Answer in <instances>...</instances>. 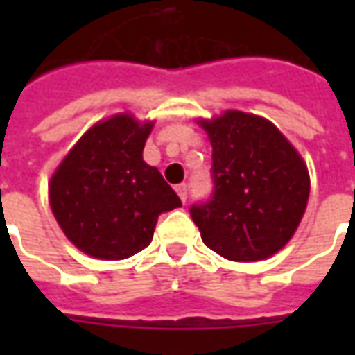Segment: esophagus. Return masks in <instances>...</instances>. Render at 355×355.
Returning <instances> with one entry per match:
<instances>
[{
	"mask_svg": "<svg viewBox=\"0 0 355 355\" xmlns=\"http://www.w3.org/2000/svg\"><path fill=\"white\" fill-rule=\"evenodd\" d=\"M177 193H178V198H180V200L186 201V198H188V186L178 184L177 186Z\"/></svg>",
	"mask_w": 355,
	"mask_h": 355,
	"instance_id": "obj_1",
	"label": "esophagus"
}]
</instances>
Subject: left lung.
Here are the masks:
<instances>
[{
  "label": "left lung",
  "instance_id": "1",
  "mask_svg": "<svg viewBox=\"0 0 355 355\" xmlns=\"http://www.w3.org/2000/svg\"><path fill=\"white\" fill-rule=\"evenodd\" d=\"M201 127L213 146V192L190 215L203 243L228 261L272 257L304 215L310 178L302 157L264 117L232 110Z\"/></svg>",
  "mask_w": 355,
  "mask_h": 355
}]
</instances>
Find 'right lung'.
<instances>
[{
	"label": "right lung",
	"mask_w": 355,
	"mask_h": 355,
	"mask_svg": "<svg viewBox=\"0 0 355 355\" xmlns=\"http://www.w3.org/2000/svg\"><path fill=\"white\" fill-rule=\"evenodd\" d=\"M152 123L119 114L91 127L49 184L53 215L83 253L121 261L150 245L162 213L180 207L162 173L142 159Z\"/></svg>",
	"instance_id": "1"
}]
</instances>
